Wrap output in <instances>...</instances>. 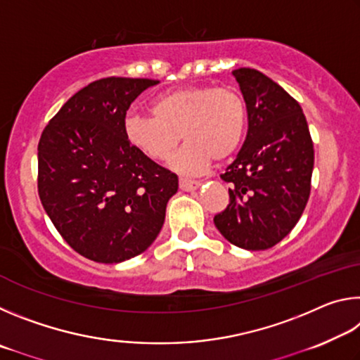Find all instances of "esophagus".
Here are the masks:
<instances>
[{
    "label": "esophagus",
    "instance_id": "esophagus-1",
    "mask_svg": "<svg viewBox=\"0 0 360 360\" xmlns=\"http://www.w3.org/2000/svg\"><path fill=\"white\" fill-rule=\"evenodd\" d=\"M200 184H202L200 181H193V179H187V178L179 179V187L182 188V191H193V188L200 187Z\"/></svg>",
    "mask_w": 360,
    "mask_h": 360
}]
</instances>
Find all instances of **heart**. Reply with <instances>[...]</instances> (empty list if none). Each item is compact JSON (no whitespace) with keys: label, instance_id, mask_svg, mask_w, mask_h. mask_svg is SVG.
I'll return each mask as SVG.
<instances>
[{"label":"heart","instance_id":"1","mask_svg":"<svg viewBox=\"0 0 360 360\" xmlns=\"http://www.w3.org/2000/svg\"><path fill=\"white\" fill-rule=\"evenodd\" d=\"M150 112L127 115V141L150 160L163 162L184 138L187 144L172 165L187 174L205 172L212 158L224 160L235 154L248 125L246 101L233 87L172 90L152 101Z\"/></svg>","mask_w":360,"mask_h":360}]
</instances>
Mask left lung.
I'll return each mask as SVG.
<instances>
[{"mask_svg":"<svg viewBox=\"0 0 360 360\" xmlns=\"http://www.w3.org/2000/svg\"><path fill=\"white\" fill-rule=\"evenodd\" d=\"M248 108V135L221 179L230 202L214 216L217 230L231 245L264 251L290 233L311 192L314 149L297 100L252 68H238Z\"/></svg>","mask_w":360,"mask_h":360,"instance_id":"8db88e82","label":"left lung"}]
</instances>
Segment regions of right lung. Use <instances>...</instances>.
Segmentation results:
<instances>
[{
  "label": "right lung",
  "mask_w": 360,
  "mask_h": 360,
  "mask_svg": "<svg viewBox=\"0 0 360 360\" xmlns=\"http://www.w3.org/2000/svg\"><path fill=\"white\" fill-rule=\"evenodd\" d=\"M158 81L103 77L49 120L38 144V193L58 233L100 264L136 257L165 221L178 176L127 141L124 122L136 96Z\"/></svg>",
  "instance_id": "obj_1"
}]
</instances>
